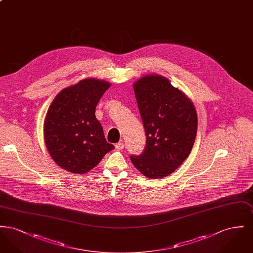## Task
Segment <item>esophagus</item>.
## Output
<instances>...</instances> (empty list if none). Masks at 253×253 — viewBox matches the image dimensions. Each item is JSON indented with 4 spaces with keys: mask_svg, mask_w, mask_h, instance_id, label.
<instances>
[{
    "mask_svg": "<svg viewBox=\"0 0 253 253\" xmlns=\"http://www.w3.org/2000/svg\"><path fill=\"white\" fill-rule=\"evenodd\" d=\"M116 149H117V150H119V151L123 150V149H124V144H123L122 142H119V143H117V144H116Z\"/></svg>",
    "mask_w": 253,
    "mask_h": 253,
    "instance_id": "esophagus-1",
    "label": "esophagus"
}]
</instances>
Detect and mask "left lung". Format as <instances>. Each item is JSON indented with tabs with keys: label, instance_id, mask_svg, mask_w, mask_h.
I'll list each match as a JSON object with an SVG mask.
<instances>
[{
	"label": "left lung",
	"instance_id": "obj_1",
	"mask_svg": "<svg viewBox=\"0 0 253 253\" xmlns=\"http://www.w3.org/2000/svg\"><path fill=\"white\" fill-rule=\"evenodd\" d=\"M146 133L141 155L131 156L134 167L149 178L172 173L189 157L197 132L193 102L169 80L147 75L133 84Z\"/></svg>",
	"mask_w": 253,
	"mask_h": 253
}]
</instances>
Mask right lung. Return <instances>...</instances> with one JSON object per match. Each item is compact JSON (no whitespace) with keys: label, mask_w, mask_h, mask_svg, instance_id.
Wrapping results in <instances>:
<instances>
[{"label":"right lung","mask_w":253,"mask_h":253,"mask_svg":"<svg viewBox=\"0 0 253 253\" xmlns=\"http://www.w3.org/2000/svg\"><path fill=\"white\" fill-rule=\"evenodd\" d=\"M110 84L85 79L61 90L51 103L44 121V139L53 160L78 174L95 168L115 146L104 136L95 116L100 97Z\"/></svg>","instance_id":"obj_1"}]
</instances>
